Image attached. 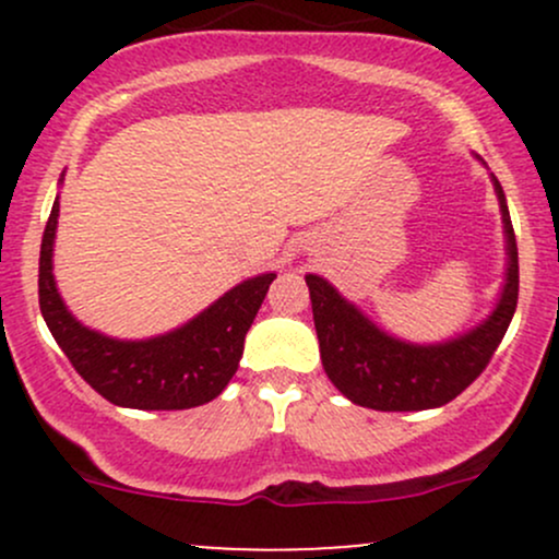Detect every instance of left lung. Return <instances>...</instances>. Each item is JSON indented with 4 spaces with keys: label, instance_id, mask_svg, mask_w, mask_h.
<instances>
[{
    "label": "left lung",
    "instance_id": "left-lung-1",
    "mask_svg": "<svg viewBox=\"0 0 559 559\" xmlns=\"http://www.w3.org/2000/svg\"><path fill=\"white\" fill-rule=\"evenodd\" d=\"M493 186L502 204L507 254H510L507 284L491 318L454 342L436 346L396 342L360 316L355 305L338 297L331 284L318 275H307L323 368L346 400L381 413L441 407L463 394L491 362L515 316L518 288H521L515 230L497 178Z\"/></svg>",
    "mask_w": 559,
    "mask_h": 559
}]
</instances>
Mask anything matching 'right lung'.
Here are the masks:
<instances>
[{
    "mask_svg": "<svg viewBox=\"0 0 559 559\" xmlns=\"http://www.w3.org/2000/svg\"><path fill=\"white\" fill-rule=\"evenodd\" d=\"M57 213L60 202L52 204L41 236L38 307L75 373L118 407L189 409L215 400L239 368L243 336L275 273L230 288L183 329L150 342H118L81 325L57 294L52 275Z\"/></svg>",
    "mask_w": 559,
    "mask_h": 559,
    "instance_id": "add662e5",
    "label": "right lung"
}]
</instances>
